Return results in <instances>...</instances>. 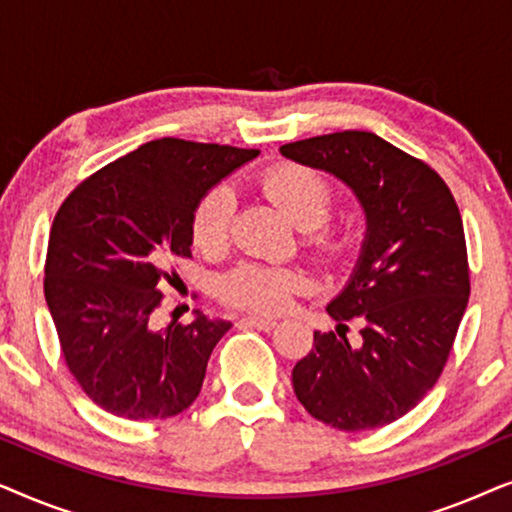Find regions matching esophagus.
<instances>
[{
	"mask_svg": "<svg viewBox=\"0 0 512 512\" xmlns=\"http://www.w3.org/2000/svg\"><path fill=\"white\" fill-rule=\"evenodd\" d=\"M240 324L258 328V331H272V328L277 326V321L275 319H263V317H244V319H240Z\"/></svg>",
	"mask_w": 512,
	"mask_h": 512,
	"instance_id": "esophagus-1",
	"label": "esophagus"
}]
</instances>
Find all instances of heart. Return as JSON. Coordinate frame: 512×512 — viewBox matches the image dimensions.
<instances>
[{"mask_svg": "<svg viewBox=\"0 0 512 512\" xmlns=\"http://www.w3.org/2000/svg\"><path fill=\"white\" fill-rule=\"evenodd\" d=\"M261 191L284 209L300 228H305L307 249L324 265H340L352 254L354 237L331 219L338 205L333 181L312 167L279 163L268 167L258 179ZM235 219V195L219 184L202 195L191 214V237L202 254L216 256L230 244ZM307 289V277L296 268L268 263H240L221 279V298L226 303L275 314Z\"/></svg>", "mask_w": 512, "mask_h": 512, "instance_id": "heart-1", "label": "heart"}]
</instances>
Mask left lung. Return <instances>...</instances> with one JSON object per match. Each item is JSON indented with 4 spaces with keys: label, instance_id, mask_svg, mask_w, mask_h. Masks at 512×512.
I'll return each instance as SVG.
<instances>
[{
    "label": "left lung",
    "instance_id": "obj_1",
    "mask_svg": "<svg viewBox=\"0 0 512 512\" xmlns=\"http://www.w3.org/2000/svg\"><path fill=\"white\" fill-rule=\"evenodd\" d=\"M279 151L345 181L368 221L359 265L326 307L338 333L314 331L293 391L333 429H380L429 394L457 338L471 293L459 207L433 167L373 132H333ZM354 318L361 348L346 340Z\"/></svg>",
    "mask_w": 512,
    "mask_h": 512
}]
</instances>
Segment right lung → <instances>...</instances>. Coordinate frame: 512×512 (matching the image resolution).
Here are the masks:
<instances>
[{
	"label": "right lung",
	"mask_w": 512,
	"mask_h": 512,
	"mask_svg": "<svg viewBox=\"0 0 512 512\" xmlns=\"http://www.w3.org/2000/svg\"><path fill=\"white\" fill-rule=\"evenodd\" d=\"M258 149L153 139L83 179L48 237L44 293L65 363L90 401L116 417L167 419L202 389L230 321L198 312L153 326L172 258H191L198 200Z\"/></svg>",
	"instance_id": "obj_1"
}]
</instances>
